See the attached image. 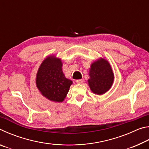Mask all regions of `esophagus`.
<instances>
[{
    "label": "esophagus",
    "mask_w": 149,
    "mask_h": 149,
    "mask_svg": "<svg viewBox=\"0 0 149 149\" xmlns=\"http://www.w3.org/2000/svg\"><path fill=\"white\" fill-rule=\"evenodd\" d=\"M76 82L79 84H82L84 83V79H77L76 80Z\"/></svg>",
    "instance_id": "34e87169"
}]
</instances>
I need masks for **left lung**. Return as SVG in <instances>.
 I'll list each match as a JSON object with an SVG mask.
<instances>
[{
  "label": "left lung",
  "instance_id": "8db88e82",
  "mask_svg": "<svg viewBox=\"0 0 149 149\" xmlns=\"http://www.w3.org/2000/svg\"><path fill=\"white\" fill-rule=\"evenodd\" d=\"M88 84L91 91L98 95L107 93L112 87L114 75L107 60L100 58L93 62L89 69Z\"/></svg>",
  "mask_w": 149,
  "mask_h": 149
}]
</instances>
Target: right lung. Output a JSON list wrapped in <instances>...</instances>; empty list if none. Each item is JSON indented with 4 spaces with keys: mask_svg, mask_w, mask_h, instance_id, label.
Returning <instances> with one entry per match:
<instances>
[{
    "mask_svg": "<svg viewBox=\"0 0 149 149\" xmlns=\"http://www.w3.org/2000/svg\"><path fill=\"white\" fill-rule=\"evenodd\" d=\"M72 84L62 72L61 59L50 55L42 62L37 73L36 85L44 97L50 101L62 102Z\"/></svg>",
    "mask_w": 149,
    "mask_h": 149,
    "instance_id": "add662e5",
    "label": "right lung"
}]
</instances>
